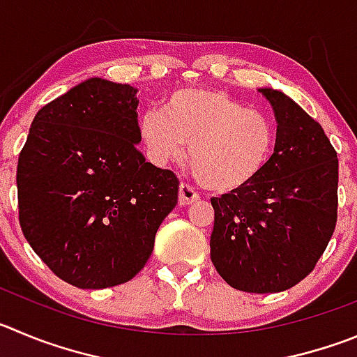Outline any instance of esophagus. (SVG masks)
Wrapping results in <instances>:
<instances>
[{
  "label": "esophagus",
  "mask_w": 357,
  "mask_h": 357,
  "mask_svg": "<svg viewBox=\"0 0 357 357\" xmlns=\"http://www.w3.org/2000/svg\"><path fill=\"white\" fill-rule=\"evenodd\" d=\"M195 201H199L197 192L186 183H181L179 185V206H188Z\"/></svg>",
  "instance_id": "esophagus-1"
}]
</instances>
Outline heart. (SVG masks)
<instances>
[{"mask_svg": "<svg viewBox=\"0 0 357 357\" xmlns=\"http://www.w3.org/2000/svg\"><path fill=\"white\" fill-rule=\"evenodd\" d=\"M146 155L158 167L188 158L195 176L213 192H236L261 176L275 149L268 114L218 89H179L148 109L139 121Z\"/></svg>", "mask_w": 357, "mask_h": 357, "instance_id": "1", "label": "heart"}]
</instances>
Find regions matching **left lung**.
Listing matches in <instances>:
<instances>
[{
	"instance_id": "1",
	"label": "left lung",
	"mask_w": 357,
	"mask_h": 357,
	"mask_svg": "<svg viewBox=\"0 0 357 357\" xmlns=\"http://www.w3.org/2000/svg\"><path fill=\"white\" fill-rule=\"evenodd\" d=\"M275 111L276 144L255 181L213 197L211 261L231 287L268 294L314 271L335 232L338 158L322 126L294 100L259 89Z\"/></svg>"
}]
</instances>
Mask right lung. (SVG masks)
<instances>
[{"instance_id":"right-lung-1","label":"right lung","mask_w":357,"mask_h":357,"mask_svg":"<svg viewBox=\"0 0 357 357\" xmlns=\"http://www.w3.org/2000/svg\"><path fill=\"white\" fill-rule=\"evenodd\" d=\"M137 89L91 77L36 112L19 155V224L35 254L79 289L137 275L179 179L146 162Z\"/></svg>"}]
</instances>
